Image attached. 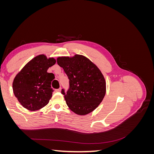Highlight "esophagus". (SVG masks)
I'll return each mask as SVG.
<instances>
[{
	"instance_id": "1",
	"label": "esophagus",
	"mask_w": 154,
	"mask_h": 154,
	"mask_svg": "<svg viewBox=\"0 0 154 154\" xmlns=\"http://www.w3.org/2000/svg\"><path fill=\"white\" fill-rule=\"evenodd\" d=\"M55 91H56V92H60L61 91V88H58V89H56Z\"/></svg>"
}]
</instances>
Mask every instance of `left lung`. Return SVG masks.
<instances>
[{
	"instance_id": "obj_1",
	"label": "left lung",
	"mask_w": 154,
	"mask_h": 154,
	"mask_svg": "<svg viewBox=\"0 0 154 154\" xmlns=\"http://www.w3.org/2000/svg\"><path fill=\"white\" fill-rule=\"evenodd\" d=\"M69 80V88L62 90L66 103L74 113L86 115L96 109L106 93V82L100 70L84 56L57 58Z\"/></svg>"
}]
</instances>
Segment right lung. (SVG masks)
Returning a JSON list of instances; mask_svg holds the SVG:
<instances>
[{
    "label": "right lung",
    "mask_w": 154,
    "mask_h": 154,
    "mask_svg": "<svg viewBox=\"0 0 154 154\" xmlns=\"http://www.w3.org/2000/svg\"><path fill=\"white\" fill-rule=\"evenodd\" d=\"M55 63L53 58L36 56L14 78V94L24 108L35 111L48 104L53 92L51 85L54 75L48 72V69Z\"/></svg>",
    "instance_id": "add662e5"
}]
</instances>
